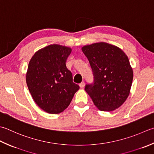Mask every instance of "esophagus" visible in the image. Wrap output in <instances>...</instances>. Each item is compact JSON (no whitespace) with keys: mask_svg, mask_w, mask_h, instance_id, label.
I'll return each instance as SVG.
<instances>
[{"mask_svg":"<svg viewBox=\"0 0 154 154\" xmlns=\"http://www.w3.org/2000/svg\"><path fill=\"white\" fill-rule=\"evenodd\" d=\"M85 83L84 82V81H83V82H81V83L79 84V87H81V89L84 88V87H85Z\"/></svg>","mask_w":154,"mask_h":154,"instance_id":"esophagus-1","label":"esophagus"}]
</instances>
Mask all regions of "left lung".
Returning a JSON list of instances; mask_svg holds the SVG:
<instances>
[{"label": "left lung", "instance_id": "1", "mask_svg": "<svg viewBox=\"0 0 154 154\" xmlns=\"http://www.w3.org/2000/svg\"><path fill=\"white\" fill-rule=\"evenodd\" d=\"M81 50L94 76V83L87 85L85 90L99 110H116L128 99L133 81L128 56L118 47L105 42L85 45Z\"/></svg>", "mask_w": 154, "mask_h": 154}]
</instances>
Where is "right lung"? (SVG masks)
I'll return each instance as SVG.
<instances>
[{
    "label": "right lung",
    "mask_w": 154,
    "mask_h": 154,
    "mask_svg": "<svg viewBox=\"0 0 154 154\" xmlns=\"http://www.w3.org/2000/svg\"><path fill=\"white\" fill-rule=\"evenodd\" d=\"M71 53L70 47L53 44L38 50L29 61L27 86L35 103L48 113L63 112L79 89L65 65Z\"/></svg>",
    "instance_id": "obj_1"
}]
</instances>
